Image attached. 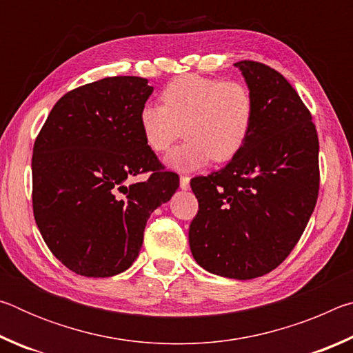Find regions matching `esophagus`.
Wrapping results in <instances>:
<instances>
[{"label": "esophagus", "instance_id": "esophagus-1", "mask_svg": "<svg viewBox=\"0 0 353 353\" xmlns=\"http://www.w3.org/2000/svg\"><path fill=\"white\" fill-rule=\"evenodd\" d=\"M181 188L182 190L190 188V177L188 176H181Z\"/></svg>", "mask_w": 353, "mask_h": 353}]
</instances>
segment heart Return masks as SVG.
<instances>
[{"instance_id":"heart-1","label":"heart","mask_w":353,"mask_h":353,"mask_svg":"<svg viewBox=\"0 0 353 353\" xmlns=\"http://www.w3.org/2000/svg\"><path fill=\"white\" fill-rule=\"evenodd\" d=\"M160 98L163 105L141 107L139 124L146 146L157 154L168 152L185 126L188 141L166 159L174 170L194 171L213 159L229 162L252 134L255 98L238 81L183 74L166 83Z\"/></svg>"}]
</instances>
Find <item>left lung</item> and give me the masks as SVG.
Listing matches in <instances>:
<instances>
[{"mask_svg":"<svg viewBox=\"0 0 353 353\" xmlns=\"http://www.w3.org/2000/svg\"><path fill=\"white\" fill-rule=\"evenodd\" d=\"M255 98L246 146L223 170L191 179L199 210L190 224L198 265L221 277H261L302 236L319 191V140L312 113L265 63L236 62Z\"/></svg>","mask_w":353,"mask_h":353,"instance_id":"obj_1","label":"left lung"}]
</instances>
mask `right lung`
I'll return each instance as SVG.
<instances>
[{"label":"right lung","instance_id":"1","mask_svg":"<svg viewBox=\"0 0 353 353\" xmlns=\"http://www.w3.org/2000/svg\"><path fill=\"white\" fill-rule=\"evenodd\" d=\"M154 87L137 76L85 83L57 101L34 143L32 208L52 255L79 276L126 271L146 221L179 176L143 140L139 113ZM149 172L143 183L132 177Z\"/></svg>","mask_w":353,"mask_h":353}]
</instances>
